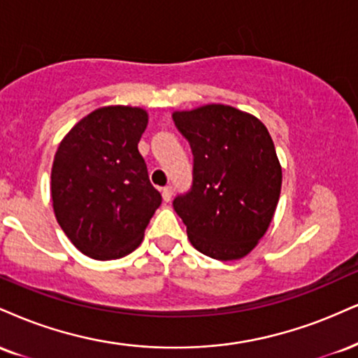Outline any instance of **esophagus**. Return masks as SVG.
<instances>
[{"label":"esophagus","instance_id":"esophagus-1","mask_svg":"<svg viewBox=\"0 0 358 358\" xmlns=\"http://www.w3.org/2000/svg\"><path fill=\"white\" fill-rule=\"evenodd\" d=\"M162 196H163V200L165 201H170L171 200V188L170 187H165L162 190Z\"/></svg>","mask_w":358,"mask_h":358}]
</instances>
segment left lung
Wrapping results in <instances>:
<instances>
[{"mask_svg":"<svg viewBox=\"0 0 358 358\" xmlns=\"http://www.w3.org/2000/svg\"><path fill=\"white\" fill-rule=\"evenodd\" d=\"M190 141L193 187L176 196L190 243L220 262L240 260L266 234L282 190V165L268 130L257 116L210 105L173 111Z\"/></svg>","mask_w":358,"mask_h":358,"instance_id":"left-lung-1","label":"left lung"}]
</instances>
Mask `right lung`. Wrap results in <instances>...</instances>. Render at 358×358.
<instances>
[{
  "instance_id": "add662e5",
  "label": "right lung",
  "mask_w": 358,
  "mask_h": 358,
  "mask_svg": "<svg viewBox=\"0 0 358 358\" xmlns=\"http://www.w3.org/2000/svg\"><path fill=\"white\" fill-rule=\"evenodd\" d=\"M148 113L103 106L59 141L51 166V200L64 235L94 260L122 258L143 242L162 203L138 152Z\"/></svg>"
}]
</instances>
